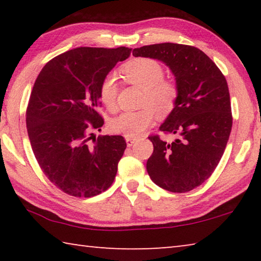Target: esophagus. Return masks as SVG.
Returning <instances> with one entry per match:
<instances>
[{
	"label": "esophagus",
	"instance_id": "34e87169",
	"mask_svg": "<svg viewBox=\"0 0 261 261\" xmlns=\"http://www.w3.org/2000/svg\"><path fill=\"white\" fill-rule=\"evenodd\" d=\"M125 140H126V145H127V146H132V145H134V144L136 143V141H137L136 138H129V137H126Z\"/></svg>",
	"mask_w": 261,
	"mask_h": 261
}]
</instances>
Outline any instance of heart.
<instances>
[{
	"mask_svg": "<svg viewBox=\"0 0 261 261\" xmlns=\"http://www.w3.org/2000/svg\"><path fill=\"white\" fill-rule=\"evenodd\" d=\"M124 82L143 88L141 103L147 106L137 112H124L113 118L109 129L129 138H137L154 123L155 114L165 118L174 112L179 90L176 83L165 79V69L159 62L147 57L127 61L120 69ZM118 84L113 74L100 84L99 98L105 107L115 109L117 102Z\"/></svg>",
	"mask_w": 261,
	"mask_h": 261,
	"instance_id": "1",
	"label": "heart"
}]
</instances>
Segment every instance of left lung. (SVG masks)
I'll list each match as a JSON object with an SVG mask.
<instances>
[{"label": "left lung", "instance_id": "obj_1", "mask_svg": "<svg viewBox=\"0 0 261 261\" xmlns=\"http://www.w3.org/2000/svg\"><path fill=\"white\" fill-rule=\"evenodd\" d=\"M132 54L166 63L179 90L174 112L160 126V131L177 135L178 139L169 144L159 135L148 137L154 149L146 163L147 173L167 191H191L213 174L230 136L232 115L226 78L193 46L156 43L135 48Z\"/></svg>", "mask_w": 261, "mask_h": 261}]
</instances>
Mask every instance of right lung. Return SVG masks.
<instances>
[{
  "label": "right lung",
  "instance_id": "right-lung-1",
  "mask_svg": "<svg viewBox=\"0 0 261 261\" xmlns=\"http://www.w3.org/2000/svg\"><path fill=\"white\" fill-rule=\"evenodd\" d=\"M130 54L126 47H79L50 60L34 83L26 109L31 146L43 174L70 196L94 197L114 182L125 139L99 136L88 144V131L103 125L101 82Z\"/></svg>",
  "mask_w": 261,
  "mask_h": 261
}]
</instances>
